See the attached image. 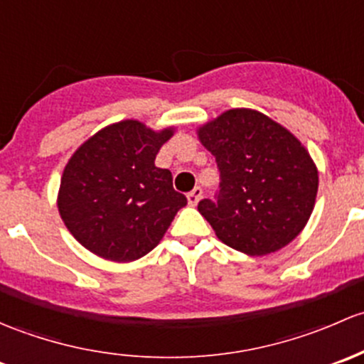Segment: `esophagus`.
I'll return each mask as SVG.
<instances>
[{"label": "esophagus", "mask_w": 364, "mask_h": 364, "mask_svg": "<svg viewBox=\"0 0 364 364\" xmlns=\"http://www.w3.org/2000/svg\"><path fill=\"white\" fill-rule=\"evenodd\" d=\"M201 194H203V191H201L200 187H194V189L187 194V203H189L191 207H196L198 201L201 200Z\"/></svg>", "instance_id": "34e87169"}]
</instances>
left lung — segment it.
Listing matches in <instances>:
<instances>
[{
	"instance_id": "left-lung-1",
	"label": "left lung",
	"mask_w": 364,
	"mask_h": 364,
	"mask_svg": "<svg viewBox=\"0 0 364 364\" xmlns=\"http://www.w3.org/2000/svg\"><path fill=\"white\" fill-rule=\"evenodd\" d=\"M196 133L220 171L217 203H198L217 238L247 256H268L293 242L319 189V171L305 145L252 108L223 112Z\"/></svg>"
}]
</instances>
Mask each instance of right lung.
Returning <instances> with one entry per match:
<instances>
[{
  "label": "right lung",
  "mask_w": 364,
  "mask_h": 364,
  "mask_svg": "<svg viewBox=\"0 0 364 364\" xmlns=\"http://www.w3.org/2000/svg\"><path fill=\"white\" fill-rule=\"evenodd\" d=\"M175 127L154 131L126 119L85 140L66 163L58 193L63 223L103 259L131 263L161 242L186 196L171 171L154 164Z\"/></svg>",
  "instance_id": "1"
}]
</instances>
